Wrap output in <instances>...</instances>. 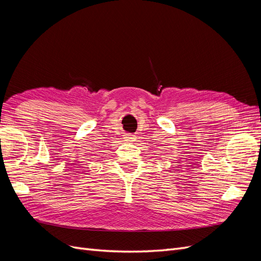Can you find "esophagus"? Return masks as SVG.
<instances>
[{"instance_id": "1", "label": "esophagus", "mask_w": 261, "mask_h": 261, "mask_svg": "<svg viewBox=\"0 0 261 261\" xmlns=\"http://www.w3.org/2000/svg\"><path fill=\"white\" fill-rule=\"evenodd\" d=\"M125 141H127V143H133V141H135V135H132V134H126L125 137H124Z\"/></svg>"}]
</instances>
